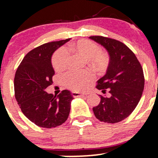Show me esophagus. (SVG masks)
I'll return each instance as SVG.
<instances>
[{"label":"esophagus","instance_id":"esophagus-1","mask_svg":"<svg viewBox=\"0 0 158 158\" xmlns=\"http://www.w3.org/2000/svg\"><path fill=\"white\" fill-rule=\"evenodd\" d=\"M88 95V94H81L79 93V92L73 91L72 92V96L73 97H85V96Z\"/></svg>","mask_w":158,"mask_h":158}]
</instances>
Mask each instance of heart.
I'll return each mask as SVG.
<instances>
[{"label":"heart","mask_w":158,"mask_h":158,"mask_svg":"<svg viewBox=\"0 0 158 158\" xmlns=\"http://www.w3.org/2000/svg\"><path fill=\"white\" fill-rule=\"evenodd\" d=\"M71 48L77 53L85 59H89L90 63L95 68L102 69L108 64V56L100 52V48L97 44L89 40H80L71 45ZM68 58V51L62 48L55 52L52 59L53 68L57 70H62L66 66ZM93 78V73L89 70L69 71L64 75L63 81L67 88L75 90L85 89L87 83Z\"/></svg>","instance_id":"obj_1"}]
</instances>
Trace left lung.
<instances>
[{"instance_id": "obj_1", "label": "left lung", "mask_w": 158, "mask_h": 158, "mask_svg": "<svg viewBox=\"0 0 158 158\" xmlns=\"http://www.w3.org/2000/svg\"><path fill=\"white\" fill-rule=\"evenodd\" d=\"M90 39L102 46L109 55L106 73L98 80L97 88L110 97L101 96L100 102L94 107V115L101 122L119 123L135 109L144 89L143 68L134 52L120 41L103 36Z\"/></svg>"}]
</instances>
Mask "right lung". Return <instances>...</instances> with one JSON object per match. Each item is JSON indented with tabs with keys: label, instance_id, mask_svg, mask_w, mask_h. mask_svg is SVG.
Returning a JSON list of instances; mask_svg holds the SVG:
<instances>
[{
	"label": "right lung",
	"instance_id": "1",
	"mask_svg": "<svg viewBox=\"0 0 158 158\" xmlns=\"http://www.w3.org/2000/svg\"><path fill=\"white\" fill-rule=\"evenodd\" d=\"M70 39L38 47L25 56L16 70L14 88L21 111L31 122L42 128H54L68 118L73 96L64 90L58 96L46 92L55 74L52 65L54 52Z\"/></svg>",
	"mask_w": 158,
	"mask_h": 158
}]
</instances>
